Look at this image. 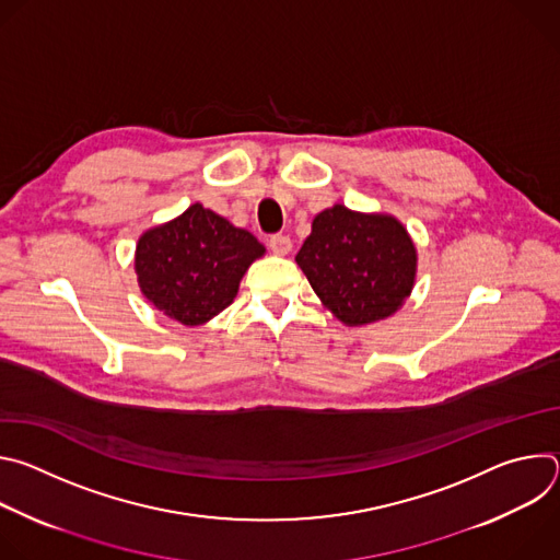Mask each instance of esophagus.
Returning a JSON list of instances; mask_svg holds the SVG:
<instances>
[{"label": "esophagus", "instance_id": "esophagus-1", "mask_svg": "<svg viewBox=\"0 0 560 560\" xmlns=\"http://www.w3.org/2000/svg\"><path fill=\"white\" fill-rule=\"evenodd\" d=\"M268 246L277 257H285L292 250V242H290V236H285V234H272Z\"/></svg>", "mask_w": 560, "mask_h": 560}]
</instances>
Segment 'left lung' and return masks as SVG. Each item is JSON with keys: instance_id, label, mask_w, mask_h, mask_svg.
<instances>
[{"instance_id": "obj_1", "label": "left lung", "mask_w": 560, "mask_h": 560, "mask_svg": "<svg viewBox=\"0 0 560 560\" xmlns=\"http://www.w3.org/2000/svg\"><path fill=\"white\" fill-rule=\"evenodd\" d=\"M296 264L337 318L365 326L394 314L408 299L417 250L396 219L335 206L314 217Z\"/></svg>"}]
</instances>
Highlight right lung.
Masks as SVG:
<instances>
[{
  "label": "right lung",
  "mask_w": 560,
  "mask_h": 560,
  "mask_svg": "<svg viewBox=\"0 0 560 560\" xmlns=\"http://www.w3.org/2000/svg\"><path fill=\"white\" fill-rule=\"evenodd\" d=\"M264 246L223 217L190 206L175 221L148 230L137 244L141 292L171 318L199 326L225 310Z\"/></svg>",
  "instance_id": "obj_1"
}]
</instances>
